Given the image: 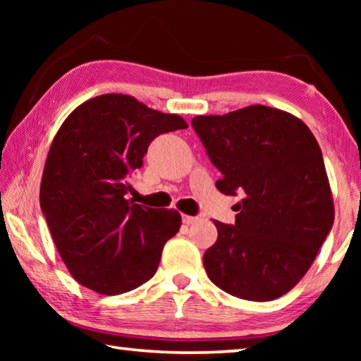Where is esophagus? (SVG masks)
Masks as SVG:
<instances>
[{
  "mask_svg": "<svg viewBox=\"0 0 361 361\" xmlns=\"http://www.w3.org/2000/svg\"><path fill=\"white\" fill-rule=\"evenodd\" d=\"M199 221V216H189V215H183V223L185 224H194V223H197Z\"/></svg>",
  "mask_w": 361,
  "mask_h": 361,
  "instance_id": "obj_1",
  "label": "esophagus"
}]
</instances>
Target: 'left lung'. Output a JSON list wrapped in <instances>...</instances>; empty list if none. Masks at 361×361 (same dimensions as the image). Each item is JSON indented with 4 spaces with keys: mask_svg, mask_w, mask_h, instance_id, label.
<instances>
[{
    "mask_svg": "<svg viewBox=\"0 0 361 361\" xmlns=\"http://www.w3.org/2000/svg\"><path fill=\"white\" fill-rule=\"evenodd\" d=\"M191 124L221 172L218 191L242 195L235 224L213 221L218 239L204 255L207 276L247 301L283 296L312 266L334 221L314 133L296 116L264 105L195 116Z\"/></svg>",
    "mask_w": 361,
    "mask_h": 361,
    "instance_id": "obj_1",
    "label": "left lung"
}]
</instances>
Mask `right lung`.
Wrapping results in <instances>:
<instances>
[{"label": "right lung", "mask_w": 361, "mask_h": 361, "mask_svg": "<svg viewBox=\"0 0 361 361\" xmlns=\"http://www.w3.org/2000/svg\"><path fill=\"white\" fill-rule=\"evenodd\" d=\"M178 114L156 111L135 97H94L63 121L42 172L41 210L71 277L113 296L154 276L180 213L130 202L133 170L161 133L186 129Z\"/></svg>", "instance_id": "obj_1"}]
</instances>
